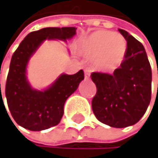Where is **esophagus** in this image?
Wrapping results in <instances>:
<instances>
[{
  "label": "esophagus",
  "instance_id": "1",
  "mask_svg": "<svg viewBox=\"0 0 158 158\" xmlns=\"http://www.w3.org/2000/svg\"><path fill=\"white\" fill-rule=\"evenodd\" d=\"M84 78L85 80H89L90 78V70L89 69L84 70Z\"/></svg>",
  "mask_w": 158,
  "mask_h": 158
}]
</instances>
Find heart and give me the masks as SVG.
<instances>
[{"label": "heart", "instance_id": "obj_1", "mask_svg": "<svg viewBox=\"0 0 158 158\" xmlns=\"http://www.w3.org/2000/svg\"><path fill=\"white\" fill-rule=\"evenodd\" d=\"M77 50L87 59H93L94 67L100 71H113L122 63L127 42L119 33L98 30L81 40Z\"/></svg>", "mask_w": 158, "mask_h": 158}]
</instances>
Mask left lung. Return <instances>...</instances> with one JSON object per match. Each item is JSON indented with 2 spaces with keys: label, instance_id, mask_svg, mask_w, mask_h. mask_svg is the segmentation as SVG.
<instances>
[{
  "label": "left lung",
  "instance_id": "1",
  "mask_svg": "<svg viewBox=\"0 0 158 158\" xmlns=\"http://www.w3.org/2000/svg\"><path fill=\"white\" fill-rule=\"evenodd\" d=\"M118 31L127 41L125 58L113 75H91L97 86L92 109L100 122L124 128L138 122L150 104L152 69L141 42L123 29Z\"/></svg>",
  "mask_w": 158,
  "mask_h": 158
}]
</instances>
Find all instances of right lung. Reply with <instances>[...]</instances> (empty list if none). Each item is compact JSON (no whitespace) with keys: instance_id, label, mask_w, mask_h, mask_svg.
Returning a JSON list of instances; mask_svg holds the SVG:
<instances>
[{"instance_id":"add662e5","label":"right lung","mask_w":158,"mask_h":158,"mask_svg":"<svg viewBox=\"0 0 158 158\" xmlns=\"http://www.w3.org/2000/svg\"><path fill=\"white\" fill-rule=\"evenodd\" d=\"M76 27L42 28L29 33L14 52L5 84V97L18 125L30 131H42L60 123L64 103L83 81V71L74 75L61 74L49 87L37 90L30 85L26 69L30 58L44 40L66 41L76 35Z\"/></svg>"}]
</instances>
